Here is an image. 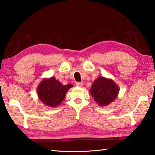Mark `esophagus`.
Masks as SVG:
<instances>
[{
  "label": "esophagus",
  "instance_id": "obj_1",
  "mask_svg": "<svg viewBox=\"0 0 155 155\" xmlns=\"http://www.w3.org/2000/svg\"><path fill=\"white\" fill-rule=\"evenodd\" d=\"M76 85L78 86V87H83V83H82V82H77V83H76Z\"/></svg>",
  "mask_w": 155,
  "mask_h": 155
}]
</instances>
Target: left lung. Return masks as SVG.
<instances>
[{
  "label": "left lung",
  "mask_w": 155,
  "mask_h": 155,
  "mask_svg": "<svg viewBox=\"0 0 155 155\" xmlns=\"http://www.w3.org/2000/svg\"><path fill=\"white\" fill-rule=\"evenodd\" d=\"M119 91L120 88L114 81L99 77L94 81L90 92L98 106L105 107L115 101Z\"/></svg>",
  "instance_id": "8db88e82"
}]
</instances>
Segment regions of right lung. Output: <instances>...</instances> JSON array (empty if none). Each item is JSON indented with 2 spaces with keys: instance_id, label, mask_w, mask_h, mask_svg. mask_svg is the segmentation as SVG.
<instances>
[{
  "instance_id": "obj_1",
  "label": "right lung",
  "mask_w": 155,
  "mask_h": 155,
  "mask_svg": "<svg viewBox=\"0 0 155 155\" xmlns=\"http://www.w3.org/2000/svg\"><path fill=\"white\" fill-rule=\"evenodd\" d=\"M72 87H73L72 84L64 85L52 77L44 78L39 83L37 92L40 101L46 105L53 108L61 104L68 90Z\"/></svg>"
}]
</instances>
